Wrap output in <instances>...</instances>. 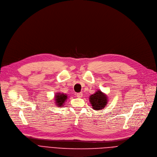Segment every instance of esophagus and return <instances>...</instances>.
Returning <instances> with one entry per match:
<instances>
[{"instance_id":"34e87169","label":"esophagus","mask_w":157,"mask_h":157,"mask_svg":"<svg viewBox=\"0 0 157 157\" xmlns=\"http://www.w3.org/2000/svg\"><path fill=\"white\" fill-rule=\"evenodd\" d=\"M82 95H83V94H82V93H77V98H82Z\"/></svg>"}]
</instances>
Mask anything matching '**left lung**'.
I'll return each mask as SVG.
<instances>
[{
    "label": "left lung",
    "mask_w": 157,
    "mask_h": 157,
    "mask_svg": "<svg viewBox=\"0 0 157 157\" xmlns=\"http://www.w3.org/2000/svg\"><path fill=\"white\" fill-rule=\"evenodd\" d=\"M107 96L98 90L96 93L91 95L89 97V101L93 106V108L95 110H101L103 109L108 103Z\"/></svg>",
    "instance_id": "left-lung-1"
}]
</instances>
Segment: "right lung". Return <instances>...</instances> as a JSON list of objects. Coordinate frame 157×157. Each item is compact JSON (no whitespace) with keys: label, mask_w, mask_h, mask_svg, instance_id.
Returning <instances> with one entry per match:
<instances>
[{"label":"right lung","mask_w":157,"mask_h":157,"mask_svg":"<svg viewBox=\"0 0 157 157\" xmlns=\"http://www.w3.org/2000/svg\"><path fill=\"white\" fill-rule=\"evenodd\" d=\"M55 103L56 105L60 107L63 106V105L65 103V101H67V99H68V96L67 94H64V93H58L56 95H55Z\"/></svg>","instance_id":"obj_1"}]
</instances>
